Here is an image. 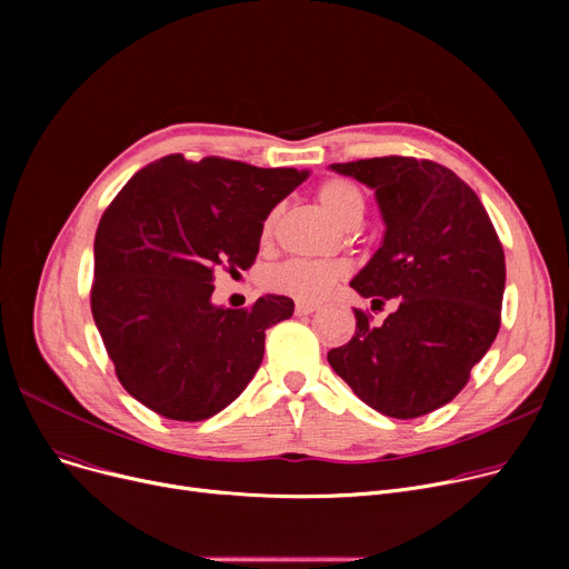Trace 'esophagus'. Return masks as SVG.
I'll return each mask as SVG.
<instances>
[{"label":"esophagus","mask_w":569,"mask_h":569,"mask_svg":"<svg viewBox=\"0 0 569 569\" xmlns=\"http://www.w3.org/2000/svg\"><path fill=\"white\" fill-rule=\"evenodd\" d=\"M316 309H318V305H313V302H302V300H300V302L295 305V313H297V316H309V313H313Z\"/></svg>","instance_id":"obj_1"}]
</instances>
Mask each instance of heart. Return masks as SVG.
Listing matches in <instances>:
<instances>
[{
	"label": "heart",
	"instance_id": "b5f03b06",
	"mask_svg": "<svg viewBox=\"0 0 569 569\" xmlns=\"http://www.w3.org/2000/svg\"><path fill=\"white\" fill-rule=\"evenodd\" d=\"M318 204L332 223L346 228L350 223H360L365 214V196L348 179H330L318 189ZM272 219L264 223V234L269 232ZM346 274V264L339 260H286L267 269L264 283L297 297L305 302H318L330 295L335 283Z\"/></svg>",
	"mask_w": 569,
	"mask_h": 569
}]
</instances>
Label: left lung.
Here are the masks:
<instances>
[{"label":"left lung","instance_id":"1","mask_svg":"<svg viewBox=\"0 0 569 569\" xmlns=\"http://www.w3.org/2000/svg\"><path fill=\"white\" fill-rule=\"evenodd\" d=\"M373 189L382 242L350 286L397 311L373 327L355 309L352 339L327 362L373 410L412 420L450 403L491 348L505 253L475 191L445 166L408 157L332 163Z\"/></svg>","mask_w":569,"mask_h":569}]
</instances>
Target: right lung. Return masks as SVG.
<instances>
[{
	"label": "right lung",
	"instance_id": "right-lung-1",
	"mask_svg": "<svg viewBox=\"0 0 569 569\" xmlns=\"http://www.w3.org/2000/svg\"><path fill=\"white\" fill-rule=\"evenodd\" d=\"M309 170L170 154L138 170L94 237L92 316L124 390L168 420L200 422L244 392L264 330L295 302H212L214 269H249L269 212Z\"/></svg>",
	"mask_w": 569,
	"mask_h": 569
}]
</instances>
